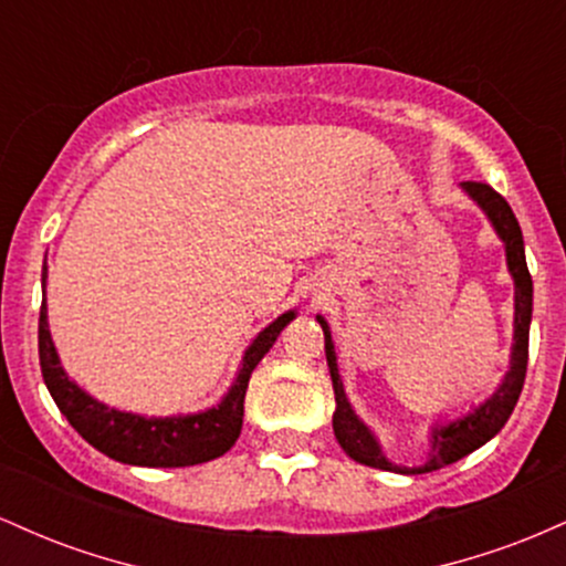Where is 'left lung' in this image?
Listing matches in <instances>:
<instances>
[{
  "instance_id": "obj_1",
  "label": "left lung",
  "mask_w": 566,
  "mask_h": 566,
  "mask_svg": "<svg viewBox=\"0 0 566 566\" xmlns=\"http://www.w3.org/2000/svg\"><path fill=\"white\" fill-rule=\"evenodd\" d=\"M463 191L476 201L484 210V216L490 218L492 229L497 231V237L505 244V263L513 276V350H511V369L505 373L503 382L497 386V391L484 399L482 405L473 407L463 418L450 420V423L431 428V450L423 465H415V469H405V465H396L386 458V452L380 450V441L375 439V433L361 423L359 415L354 412L350 401L343 391L340 373H337V356H335V343L329 335V324L324 322V316H316L324 329V354H327V367L329 378H333L335 388V412H333V431L337 444L343 447V452L348 458H354L356 463L369 465V469L380 471H394V473H431L444 469V465L458 463L460 458L471 454L473 450L486 444L500 428L505 426V420L511 418L513 407H516L518 394H522L524 375H527V354H530V322H532V276L527 269V258H524V239L522 229H518V220L513 216L511 205L505 201L492 186L486 184H463Z\"/></svg>"
}]
</instances>
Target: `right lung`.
Instances as JSON below:
<instances>
[{
	"label": "right lung",
	"instance_id": "obj_1",
	"mask_svg": "<svg viewBox=\"0 0 566 566\" xmlns=\"http://www.w3.org/2000/svg\"><path fill=\"white\" fill-rule=\"evenodd\" d=\"M48 284V265L42 271V287ZM295 319V311L279 316L263 333H258L250 348L244 350L242 367L229 394L220 399V405L201 409L191 415H172V418H146L114 409L97 401L87 391H82L61 367L57 350L53 346L48 324V303L42 301L39 311V365L50 396L55 399L57 409L66 415L84 441L95 447L97 452L119 460L127 465H146V469H184V465H199L207 460H216L233 447V441L242 433L244 418V394L250 382L252 369L269 354L279 333Z\"/></svg>",
	"mask_w": 566,
	"mask_h": 566
}]
</instances>
